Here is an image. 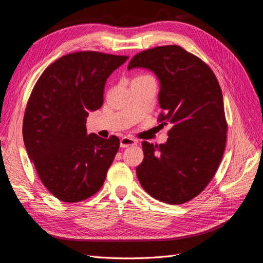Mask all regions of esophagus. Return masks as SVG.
<instances>
[{
    "label": "esophagus",
    "mask_w": 263,
    "mask_h": 263,
    "mask_svg": "<svg viewBox=\"0 0 263 263\" xmlns=\"http://www.w3.org/2000/svg\"><path fill=\"white\" fill-rule=\"evenodd\" d=\"M138 144V140L130 138V137H123L121 139V147L122 148H127L130 146H136Z\"/></svg>",
    "instance_id": "1"
}]
</instances>
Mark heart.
Wrapping results in <instances>:
<instances>
[{
	"label": "heart",
	"instance_id": "obj_1",
	"mask_svg": "<svg viewBox=\"0 0 263 263\" xmlns=\"http://www.w3.org/2000/svg\"><path fill=\"white\" fill-rule=\"evenodd\" d=\"M141 77H145V76H141Z\"/></svg>",
	"mask_w": 263,
	"mask_h": 263
}]
</instances>
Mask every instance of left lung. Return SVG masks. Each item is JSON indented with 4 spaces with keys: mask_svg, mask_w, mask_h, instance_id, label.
I'll use <instances>...</instances> for the list:
<instances>
[{
    "mask_svg": "<svg viewBox=\"0 0 263 263\" xmlns=\"http://www.w3.org/2000/svg\"><path fill=\"white\" fill-rule=\"evenodd\" d=\"M136 67L158 77L162 108L158 122L172 125L165 144L142 141L138 180L156 200L183 204L208 186L224 155L227 122L221 89L202 59L177 45L137 53L128 69Z\"/></svg>",
    "mask_w": 263,
    "mask_h": 263,
    "instance_id": "left-lung-1",
    "label": "left lung"
}]
</instances>
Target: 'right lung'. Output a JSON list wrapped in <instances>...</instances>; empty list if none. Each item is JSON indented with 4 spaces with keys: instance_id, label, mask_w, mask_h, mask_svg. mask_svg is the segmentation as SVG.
Wrapping results in <instances>:
<instances>
[{
    "instance_id": "obj_1",
    "label": "right lung",
    "mask_w": 263,
    "mask_h": 263,
    "mask_svg": "<svg viewBox=\"0 0 263 263\" xmlns=\"http://www.w3.org/2000/svg\"><path fill=\"white\" fill-rule=\"evenodd\" d=\"M128 59L78 51L52 62L37 80L23 121V138L39 179L66 203L91 197L102 187L119 139L86 134L90 110L103 105L106 79Z\"/></svg>"
}]
</instances>
